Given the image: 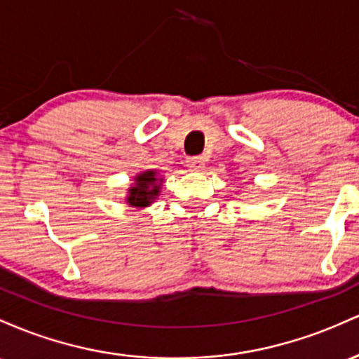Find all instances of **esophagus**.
Segmentation results:
<instances>
[{
    "label": "esophagus",
    "mask_w": 359,
    "mask_h": 359,
    "mask_svg": "<svg viewBox=\"0 0 359 359\" xmlns=\"http://www.w3.org/2000/svg\"><path fill=\"white\" fill-rule=\"evenodd\" d=\"M187 166L190 168L191 171H201V169L205 168V161L203 158H188Z\"/></svg>",
    "instance_id": "34e87169"
}]
</instances>
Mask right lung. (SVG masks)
Here are the masks:
<instances>
[{
	"label": "right lung",
	"instance_id": "right-lung-1",
	"mask_svg": "<svg viewBox=\"0 0 359 359\" xmlns=\"http://www.w3.org/2000/svg\"><path fill=\"white\" fill-rule=\"evenodd\" d=\"M163 181V176L156 169H146V171L135 175L134 183L127 190V205L139 208V210L151 207L161 195Z\"/></svg>",
	"mask_w": 359,
	"mask_h": 359
}]
</instances>
